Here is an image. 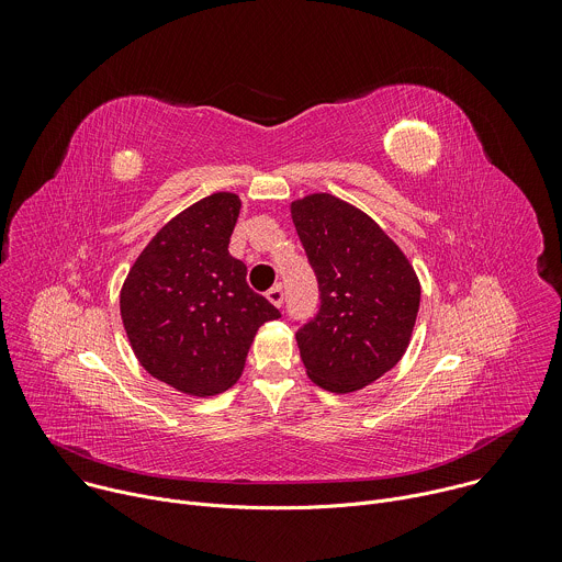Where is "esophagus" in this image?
Masks as SVG:
<instances>
[{
    "label": "esophagus",
    "instance_id": "1",
    "mask_svg": "<svg viewBox=\"0 0 562 562\" xmlns=\"http://www.w3.org/2000/svg\"><path fill=\"white\" fill-rule=\"evenodd\" d=\"M267 300L273 304V306H282V302H284V291H282V286L280 284H276V286H271L269 291H267Z\"/></svg>",
    "mask_w": 562,
    "mask_h": 562
}]
</instances>
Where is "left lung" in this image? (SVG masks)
Segmentation results:
<instances>
[{"label": "left lung", "instance_id": "8db88e82", "mask_svg": "<svg viewBox=\"0 0 562 562\" xmlns=\"http://www.w3.org/2000/svg\"><path fill=\"white\" fill-rule=\"evenodd\" d=\"M291 220L319 284V311L295 334L300 358L317 386L353 393L405 356L420 280L375 220L331 193L293 200Z\"/></svg>", "mask_w": 562, "mask_h": 562}]
</instances>
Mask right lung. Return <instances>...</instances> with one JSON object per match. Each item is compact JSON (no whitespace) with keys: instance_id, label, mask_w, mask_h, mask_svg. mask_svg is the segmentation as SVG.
Returning a JSON list of instances; mask_svg holds the SVG:
<instances>
[{"instance_id":"obj_1","label":"right lung","mask_w":562,"mask_h":562,"mask_svg":"<svg viewBox=\"0 0 562 562\" xmlns=\"http://www.w3.org/2000/svg\"><path fill=\"white\" fill-rule=\"evenodd\" d=\"M235 193L191 204L159 228L120 291V313L139 364L180 393L209 397L245 371L258 329L280 311L247 284L228 254L239 215Z\"/></svg>"}]
</instances>
